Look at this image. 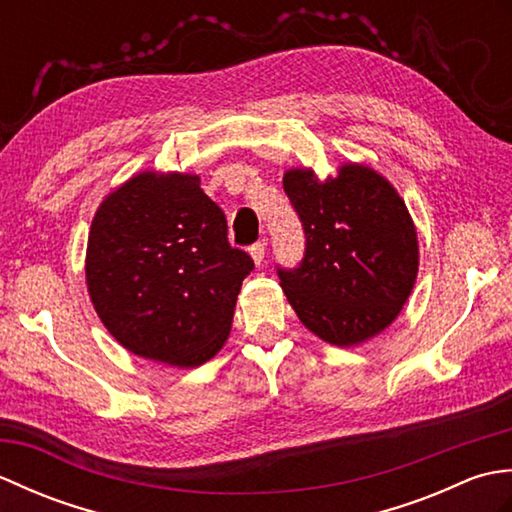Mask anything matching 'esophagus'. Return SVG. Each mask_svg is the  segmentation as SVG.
<instances>
[{"instance_id":"34e87169","label":"esophagus","mask_w":512,"mask_h":512,"mask_svg":"<svg viewBox=\"0 0 512 512\" xmlns=\"http://www.w3.org/2000/svg\"><path fill=\"white\" fill-rule=\"evenodd\" d=\"M248 250H250V257H253V262H255L257 266H262L264 257H266V244H264V242H255Z\"/></svg>"}]
</instances>
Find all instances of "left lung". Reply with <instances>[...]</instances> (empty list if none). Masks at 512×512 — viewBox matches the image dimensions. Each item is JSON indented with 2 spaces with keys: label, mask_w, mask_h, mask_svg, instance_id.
<instances>
[{
  "label": "left lung",
  "mask_w": 512,
  "mask_h": 512,
  "mask_svg": "<svg viewBox=\"0 0 512 512\" xmlns=\"http://www.w3.org/2000/svg\"><path fill=\"white\" fill-rule=\"evenodd\" d=\"M284 191L306 250L297 268L277 266V275L301 323L339 347L383 332L418 275L416 228L396 189L374 169L345 165L325 182L292 169Z\"/></svg>",
  "instance_id": "obj_1"
}]
</instances>
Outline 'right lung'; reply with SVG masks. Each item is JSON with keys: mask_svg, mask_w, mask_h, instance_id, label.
Wrapping results in <instances>:
<instances>
[{"mask_svg": "<svg viewBox=\"0 0 512 512\" xmlns=\"http://www.w3.org/2000/svg\"><path fill=\"white\" fill-rule=\"evenodd\" d=\"M255 268L228 244L226 215L189 173H138L96 211L85 277L114 339L151 361L195 367L231 332Z\"/></svg>", "mask_w": 512, "mask_h": 512, "instance_id": "obj_1", "label": "right lung"}]
</instances>
